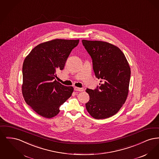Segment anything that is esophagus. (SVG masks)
Segmentation results:
<instances>
[{"label": "esophagus", "mask_w": 159, "mask_h": 159, "mask_svg": "<svg viewBox=\"0 0 159 159\" xmlns=\"http://www.w3.org/2000/svg\"><path fill=\"white\" fill-rule=\"evenodd\" d=\"M74 90L75 91H79V92H82L83 91V88H77V87H75Z\"/></svg>", "instance_id": "obj_1"}]
</instances>
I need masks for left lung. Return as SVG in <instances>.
I'll return each instance as SVG.
<instances>
[{"instance_id": "left-lung-1", "label": "left lung", "mask_w": 159, "mask_h": 159, "mask_svg": "<svg viewBox=\"0 0 159 159\" xmlns=\"http://www.w3.org/2000/svg\"><path fill=\"white\" fill-rule=\"evenodd\" d=\"M92 60L95 77L100 79L95 89H86L89 100L86 108L96 119L117 113L128 94L130 68L124 53L117 46L102 41L82 40Z\"/></svg>"}]
</instances>
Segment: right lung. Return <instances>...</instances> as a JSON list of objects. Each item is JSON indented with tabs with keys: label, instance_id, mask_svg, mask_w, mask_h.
<instances>
[{
	"label": "right lung",
	"instance_id": "right-lung-1",
	"mask_svg": "<svg viewBox=\"0 0 159 159\" xmlns=\"http://www.w3.org/2000/svg\"><path fill=\"white\" fill-rule=\"evenodd\" d=\"M79 40L55 39L34 47L24 61L22 92L25 102L39 115L52 118L71 96L72 86L54 80Z\"/></svg>",
	"mask_w": 159,
	"mask_h": 159
}]
</instances>
